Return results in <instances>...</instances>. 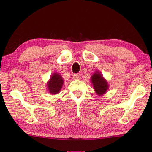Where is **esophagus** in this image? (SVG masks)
Here are the masks:
<instances>
[{"label":"esophagus","mask_w":152,"mask_h":152,"mask_svg":"<svg viewBox=\"0 0 152 152\" xmlns=\"http://www.w3.org/2000/svg\"><path fill=\"white\" fill-rule=\"evenodd\" d=\"M81 78V76H80V74H75L73 75V78L74 80H79Z\"/></svg>","instance_id":"1"}]
</instances>
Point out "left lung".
<instances>
[{
	"mask_svg": "<svg viewBox=\"0 0 152 152\" xmlns=\"http://www.w3.org/2000/svg\"><path fill=\"white\" fill-rule=\"evenodd\" d=\"M91 81L93 83L95 91L97 95L101 96L107 91L109 88L108 82L103 78L102 75L99 72V71H96L93 74L91 78Z\"/></svg>",
	"mask_w": 152,
	"mask_h": 152,
	"instance_id": "1",
	"label": "left lung"
}]
</instances>
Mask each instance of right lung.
<instances>
[{
  "label": "right lung",
  "instance_id": "add662e5",
  "mask_svg": "<svg viewBox=\"0 0 152 152\" xmlns=\"http://www.w3.org/2000/svg\"><path fill=\"white\" fill-rule=\"evenodd\" d=\"M47 88L50 93L55 95L59 93L64 83L62 76L59 73H53L47 83Z\"/></svg>",
  "mask_w": 152,
  "mask_h": 152
}]
</instances>
